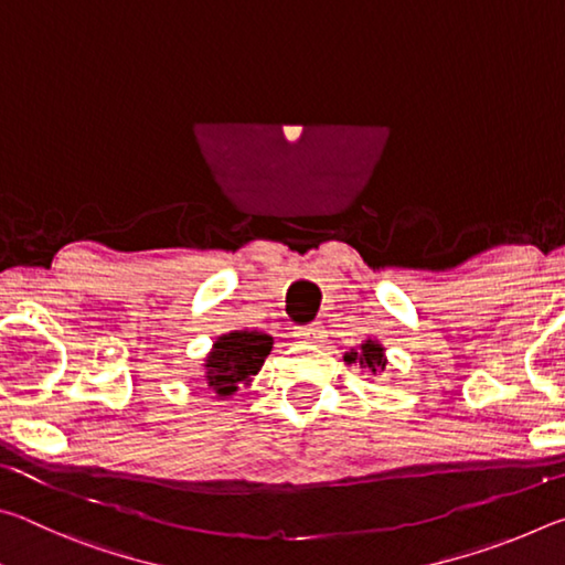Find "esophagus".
<instances>
[{"instance_id":"obj_1","label":"esophagus","mask_w":565,"mask_h":565,"mask_svg":"<svg viewBox=\"0 0 565 565\" xmlns=\"http://www.w3.org/2000/svg\"><path fill=\"white\" fill-rule=\"evenodd\" d=\"M294 337L306 343H321L323 337H327V329L321 323H306V327H299L294 331Z\"/></svg>"}]
</instances>
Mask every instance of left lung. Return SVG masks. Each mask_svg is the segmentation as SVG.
Returning <instances> with one entry per match:
<instances>
[{
  "mask_svg": "<svg viewBox=\"0 0 565 565\" xmlns=\"http://www.w3.org/2000/svg\"><path fill=\"white\" fill-rule=\"evenodd\" d=\"M343 361L349 363H361V369H369L374 371V374H381V371L386 369V356H384V347H381L379 341L374 339H366L361 343L359 351H349L347 356H343Z\"/></svg>",
  "mask_w": 565,
  "mask_h": 565,
  "instance_id": "8db88e82",
  "label": "left lung"
}]
</instances>
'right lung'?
I'll list each match as a JSON object with an SVG mask.
<instances>
[{"mask_svg": "<svg viewBox=\"0 0 565 565\" xmlns=\"http://www.w3.org/2000/svg\"><path fill=\"white\" fill-rule=\"evenodd\" d=\"M274 339L262 331H232L214 341L204 363V381L216 396H232L238 384H248L259 374Z\"/></svg>", "mask_w": 565, "mask_h": 565, "instance_id": "obj_1", "label": "right lung"}]
</instances>
